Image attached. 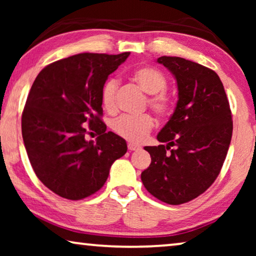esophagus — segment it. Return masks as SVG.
I'll return each mask as SVG.
<instances>
[{
    "mask_svg": "<svg viewBox=\"0 0 256 256\" xmlns=\"http://www.w3.org/2000/svg\"><path fill=\"white\" fill-rule=\"evenodd\" d=\"M128 149L130 150V152H135V150H140V149H141V146H138V144H134V143H129V144H128Z\"/></svg>",
    "mask_w": 256,
    "mask_h": 256,
    "instance_id": "34e87169",
    "label": "esophagus"
}]
</instances>
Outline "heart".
Instances as JSON below:
<instances>
[{
	"mask_svg": "<svg viewBox=\"0 0 256 256\" xmlns=\"http://www.w3.org/2000/svg\"><path fill=\"white\" fill-rule=\"evenodd\" d=\"M132 79L138 86L149 94L148 104L158 116L169 114L172 107V99L166 92L168 79L160 70L154 66H142L132 72ZM118 90V80L108 79L101 90V101L104 110L113 112L115 110V93ZM154 120L149 114L121 115L112 124V129L122 138L129 142L138 143L144 140L152 132Z\"/></svg>",
	"mask_w": 256,
	"mask_h": 256,
	"instance_id": "1",
	"label": "heart"
}]
</instances>
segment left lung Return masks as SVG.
I'll list each match as a JSON object with an SVG mask.
<instances>
[{
    "label": "left lung",
    "mask_w": 256,
    "mask_h": 256,
    "mask_svg": "<svg viewBox=\"0 0 256 256\" xmlns=\"http://www.w3.org/2000/svg\"><path fill=\"white\" fill-rule=\"evenodd\" d=\"M156 62L176 79L178 101L157 135L168 144L144 148L152 163L141 180L154 197L180 205L204 194L218 177L232 138V114L214 71L180 57Z\"/></svg>",
    "instance_id": "obj_1"
}]
</instances>
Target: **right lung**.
Returning <instances> with one entry per match:
<instances>
[{"label": "right lung", "mask_w": 256, "mask_h": 256, "mask_svg": "<svg viewBox=\"0 0 256 256\" xmlns=\"http://www.w3.org/2000/svg\"><path fill=\"white\" fill-rule=\"evenodd\" d=\"M130 52L79 54L48 65L31 86L22 114V135L31 166L48 188L79 200L99 191L127 143L106 132L101 90ZM87 125L100 134L84 138ZM92 134V132H90Z\"/></svg>", "instance_id": "right-lung-1"}]
</instances>
